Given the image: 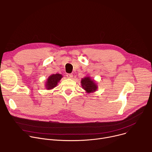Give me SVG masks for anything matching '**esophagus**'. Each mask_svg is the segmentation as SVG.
<instances>
[{"instance_id":"1","label":"esophagus","mask_w":152,"mask_h":152,"mask_svg":"<svg viewBox=\"0 0 152 152\" xmlns=\"http://www.w3.org/2000/svg\"><path fill=\"white\" fill-rule=\"evenodd\" d=\"M73 75L72 74H67L66 75V77H68V78H70V79H72V77H73Z\"/></svg>"}]
</instances>
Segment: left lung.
<instances>
[{
  "label": "left lung",
  "mask_w": 152,
  "mask_h": 152,
  "mask_svg": "<svg viewBox=\"0 0 152 152\" xmlns=\"http://www.w3.org/2000/svg\"><path fill=\"white\" fill-rule=\"evenodd\" d=\"M81 84L83 88L87 93L94 92L97 89V86L94 83V80L91 79L89 77H86L82 79Z\"/></svg>",
  "instance_id": "obj_1"
}]
</instances>
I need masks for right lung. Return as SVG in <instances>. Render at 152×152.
I'll return each instance as SVG.
<instances>
[{"label": "right lung", "mask_w": 152, "mask_h": 152, "mask_svg": "<svg viewBox=\"0 0 152 152\" xmlns=\"http://www.w3.org/2000/svg\"><path fill=\"white\" fill-rule=\"evenodd\" d=\"M62 76L60 74H55L50 76L46 81V88L52 89L54 88L57 85V83L59 82V80L62 79Z\"/></svg>", "instance_id": "obj_1"}]
</instances>
